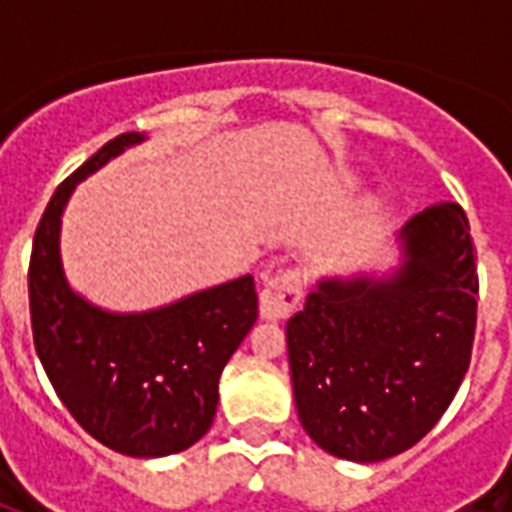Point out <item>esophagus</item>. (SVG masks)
Masks as SVG:
<instances>
[{"mask_svg":"<svg viewBox=\"0 0 512 512\" xmlns=\"http://www.w3.org/2000/svg\"><path fill=\"white\" fill-rule=\"evenodd\" d=\"M303 297L300 276L295 271L276 273L260 292V319L281 321L295 311Z\"/></svg>","mask_w":512,"mask_h":512,"instance_id":"34e87169","label":"esophagus"}]
</instances>
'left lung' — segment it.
<instances>
[{
  "mask_svg": "<svg viewBox=\"0 0 512 512\" xmlns=\"http://www.w3.org/2000/svg\"><path fill=\"white\" fill-rule=\"evenodd\" d=\"M388 271L329 273L287 321L305 433L340 460L380 462L414 446L452 404L476 335V257L460 204L396 231Z\"/></svg>",
  "mask_w": 512,
  "mask_h": 512,
  "instance_id": "obj_1",
  "label": "left lung"
}]
</instances>
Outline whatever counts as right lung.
Wrapping results in <instances>:
<instances>
[{
	"instance_id": "obj_1",
	"label": "right lung",
	"mask_w": 512,
	"mask_h": 512,
	"mask_svg": "<svg viewBox=\"0 0 512 512\" xmlns=\"http://www.w3.org/2000/svg\"><path fill=\"white\" fill-rule=\"evenodd\" d=\"M146 140V132L108 140L58 185L28 268L36 356L52 388L95 441L140 460L185 452L207 433L220 374L257 319L249 273L148 311H108L71 287L60 255L68 199L82 180Z\"/></svg>"
}]
</instances>
